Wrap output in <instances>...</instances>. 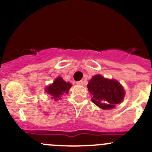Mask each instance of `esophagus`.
<instances>
[{
	"mask_svg": "<svg viewBox=\"0 0 152 152\" xmlns=\"http://www.w3.org/2000/svg\"><path fill=\"white\" fill-rule=\"evenodd\" d=\"M84 84V82L82 80H81V81H79V82H76V85H82Z\"/></svg>",
	"mask_w": 152,
	"mask_h": 152,
	"instance_id": "esophagus-1",
	"label": "esophagus"
}]
</instances>
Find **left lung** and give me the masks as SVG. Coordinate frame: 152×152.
Listing matches in <instances>:
<instances>
[{"label":"left lung","instance_id":"left-lung-1","mask_svg":"<svg viewBox=\"0 0 152 152\" xmlns=\"http://www.w3.org/2000/svg\"><path fill=\"white\" fill-rule=\"evenodd\" d=\"M87 89L92 95V102L103 110L114 108L123 101L125 95L124 87L117 80L105 79L101 75L90 79Z\"/></svg>","mask_w":152,"mask_h":152}]
</instances>
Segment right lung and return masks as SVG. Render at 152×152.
<instances>
[{
    "mask_svg": "<svg viewBox=\"0 0 152 152\" xmlns=\"http://www.w3.org/2000/svg\"><path fill=\"white\" fill-rule=\"evenodd\" d=\"M71 84L66 82L63 80L62 77H57L55 79L53 84L49 85L45 89V92L52 96V99L55 101L61 99V96L64 93H68L69 90L71 87Z\"/></svg>",
    "mask_w": 152,
    "mask_h": 152,
    "instance_id": "1",
    "label": "right lung"
}]
</instances>
